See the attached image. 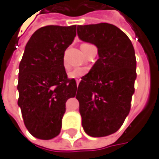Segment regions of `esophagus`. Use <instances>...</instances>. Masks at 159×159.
<instances>
[{
  "label": "esophagus",
  "mask_w": 159,
  "mask_h": 159,
  "mask_svg": "<svg viewBox=\"0 0 159 159\" xmlns=\"http://www.w3.org/2000/svg\"><path fill=\"white\" fill-rule=\"evenodd\" d=\"M80 80H81V79H77V80H76V82H77V86L79 85V83H80Z\"/></svg>",
  "instance_id": "obj_1"
}]
</instances>
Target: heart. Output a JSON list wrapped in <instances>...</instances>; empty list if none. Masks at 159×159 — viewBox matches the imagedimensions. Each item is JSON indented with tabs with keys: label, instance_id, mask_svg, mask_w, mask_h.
<instances>
[{
	"label": "heart",
	"instance_id": "b5f03b06",
	"mask_svg": "<svg viewBox=\"0 0 159 159\" xmlns=\"http://www.w3.org/2000/svg\"><path fill=\"white\" fill-rule=\"evenodd\" d=\"M89 45H91L90 44H81V50H83L84 48H86L87 46H89ZM64 65H65V63H64ZM66 67V66H65ZM88 71H89V70L87 69V68H76L74 69L73 70H71V71H70L69 72V77L70 78H71V79H80V77H82V76L86 75L87 73H88Z\"/></svg>",
	"mask_w": 159,
	"mask_h": 159
}]
</instances>
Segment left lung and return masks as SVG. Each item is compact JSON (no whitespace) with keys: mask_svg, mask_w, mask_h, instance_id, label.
Masks as SVG:
<instances>
[{"mask_svg":"<svg viewBox=\"0 0 159 159\" xmlns=\"http://www.w3.org/2000/svg\"><path fill=\"white\" fill-rule=\"evenodd\" d=\"M78 36L98 47L99 58L81 78L76 98L85 132L105 137L117 131L131 110L136 57L125 33L108 23L78 26Z\"/></svg>","mask_w":159,"mask_h":159,"instance_id":"left-lung-1","label":"left lung"}]
</instances>
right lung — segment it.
<instances>
[{
	"label": "right lung",
	"mask_w": 159,
	"mask_h": 159,
	"mask_svg": "<svg viewBox=\"0 0 159 159\" xmlns=\"http://www.w3.org/2000/svg\"><path fill=\"white\" fill-rule=\"evenodd\" d=\"M76 36V25L45 26L28 40L20 61L18 105L25 126L37 139L59 135L65 103L77 93L74 79H69L64 52Z\"/></svg>",
	"instance_id": "right-lung-1"
}]
</instances>
